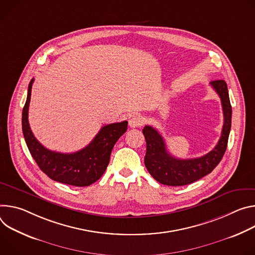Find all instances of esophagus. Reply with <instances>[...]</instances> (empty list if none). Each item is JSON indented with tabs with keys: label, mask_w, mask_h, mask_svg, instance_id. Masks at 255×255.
Listing matches in <instances>:
<instances>
[{
	"label": "esophagus",
	"mask_w": 255,
	"mask_h": 255,
	"mask_svg": "<svg viewBox=\"0 0 255 255\" xmlns=\"http://www.w3.org/2000/svg\"><path fill=\"white\" fill-rule=\"evenodd\" d=\"M145 123V120L143 117L140 116H133L129 121H128V125L130 128H137L143 126Z\"/></svg>",
	"instance_id": "obj_1"
}]
</instances>
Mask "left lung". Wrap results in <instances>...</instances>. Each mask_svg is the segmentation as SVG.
<instances>
[{
	"instance_id": "8db88e82",
	"label": "left lung",
	"mask_w": 255,
	"mask_h": 255,
	"mask_svg": "<svg viewBox=\"0 0 255 255\" xmlns=\"http://www.w3.org/2000/svg\"><path fill=\"white\" fill-rule=\"evenodd\" d=\"M211 86L221 98L224 125L218 144L208 154L186 160L175 158L168 153L163 136L155 128L150 126L144 128L143 133L147 144L145 165L149 173L158 182L171 186L190 184L211 173L222 160L228 145L232 107L227 84L224 80L213 81Z\"/></svg>"
}]
</instances>
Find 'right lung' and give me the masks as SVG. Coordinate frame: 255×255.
<instances>
[{"label": "right lung", "instance_id": "add662e5", "mask_svg": "<svg viewBox=\"0 0 255 255\" xmlns=\"http://www.w3.org/2000/svg\"><path fill=\"white\" fill-rule=\"evenodd\" d=\"M33 81L34 79L28 86L27 99L22 111L23 135L31 156L41 171L54 181L80 187L94 183L106 170L111 151L118 139L127 131L128 122L102 127L91 143L78 152L64 154L50 151L36 139L28 122Z\"/></svg>", "mask_w": 255, "mask_h": 255}]
</instances>
